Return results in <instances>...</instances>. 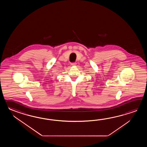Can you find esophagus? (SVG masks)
<instances>
[{"instance_id":"esophagus-1","label":"esophagus","mask_w":147,"mask_h":147,"mask_svg":"<svg viewBox=\"0 0 147 147\" xmlns=\"http://www.w3.org/2000/svg\"><path fill=\"white\" fill-rule=\"evenodd\" d=\"M76 64H77V63H71V66H75V65H76Z\"/></svg>"}]
</instances>
